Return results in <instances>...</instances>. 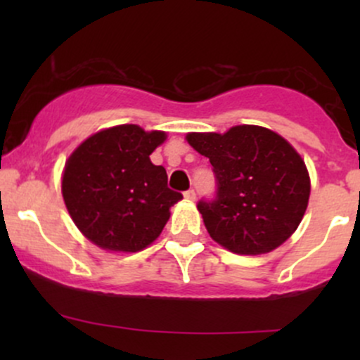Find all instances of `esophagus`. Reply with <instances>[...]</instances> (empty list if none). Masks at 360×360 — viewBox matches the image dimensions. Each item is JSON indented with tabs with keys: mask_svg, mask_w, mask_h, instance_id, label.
Returning a JSON list of instances; mask_svg holds the SVG:
<instances>
[{
	"mask_svg": "<svg viewBox=\"0 0 360 360\" xmlns=\"http://www.w3.org/2000/svg\"><path fill=\"white\" fill-rule=\"evenodd\" d=\"M184 198L188 201H194L196 200V193H194V189H188V191L184 193Z\"/></svg>",
	"mask_w": 360,
	"mask_h": 360,
	"instance_id": "1",
	"label": "esophagus"
}]
</instances>
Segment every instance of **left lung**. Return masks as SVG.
Instances as JSON below:
<instances>
[{"label":"left lung","mask_w":360,"mask_h":360,"mask_svg":"<svg viewBox=\"0 0 360 360\" xmlns=\"http://www.w3.org/2000/svg\"><path fill=\"white\" fill-rule=\"evenodd\" d=\"M194 150L208 157L217 196L198 210L210 237L233 254L278 249L295 233L309 200L304 160L269 128L237 125L225 134H188Z\"/></svg>","instance_id":"8db88e82"}]
</instances>
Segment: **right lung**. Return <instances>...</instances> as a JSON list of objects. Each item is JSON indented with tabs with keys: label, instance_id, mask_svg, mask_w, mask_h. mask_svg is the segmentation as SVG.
Listing matches in <instances>:
<instances>
[{
	"label": "right lung",
	"instance_id": "obj_1",
	"mask_svg": "<svg viewBox=\"0 0 360 360\" xmlns=\"http://www.w3.org/2000/svg\"><path fill=\"white\" fill-rule=\"evenodd\" d=\"M164 131L139 125L106 128L86 139L68 159L62 196L72 221L88 240L105 250L139 252L159 237L183 194L167 188L152 152Z\"/></svg>",
	"mask_w": 360,
	"mask_h": 360
}]
</instances>
